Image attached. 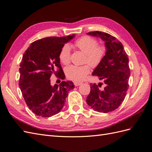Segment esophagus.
I'll list each match as a JSON object with an SVG mask.
<instances>
[{"instance_id":"34e87169","label":"esophagus","mask_w":152,"mask_h":152,"mask_svg":"<svg viewBox=\"0 0 152 152\" xmlns=\"http://www.w3.org/2000/svg\"><path fill=\"white\" fill-rule=\"evenodd\" d=\"M81 84H82V83H79V82H76V81H75V82H74V85H75V86H79V85H80Z\"/></svg>"}]
</instances>
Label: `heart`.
I'll return each mask as SVG.
<instances>
[{
	"label": "heart",
	"instance_id": "obj_1",
	"mask_svg": "<svg viewBox=\"0 0 152 152\" xmlns=\"http://www.w3.org/2000/svg\"><path fill=\"white\" fill-rule=\"evenodd\" d=\"M97 40L90 36H83L77 39L75 46L85 53L84 62H88L92 67H96L104 58L106 48L103 44H98ZM58 58L63 64L68 65L71 61V50L68 44H64L58 53ZM90 72L88 64L83 66H69L66 69V74L69 79L81 81L86 78Z\"/></svg>",
	"mask_w": 152,
	"mask_h": 152
}]
</instances>
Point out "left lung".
<instances>
[{
    "label": "left lung",
    "mask_w": 152,
    "mask_h": 152,
    "mask_svg": "<svg viewBox=\"0 0 152 152\" xmlns=\"http://www.w3.org/2000/svg\"><path fill=\"white\" fill-rule=\"evenodd\" d=\"M87 34L99 37L104 40L106 53L92 74L104 80L106 87L100 90L101 83L99 85L90 84V93L86 98V102L97 112H112L119 108L126 95L130 75L128 57L123 44L115 37L99 31H90Z\"/></svg>",
    "instance_id": "1"
}]
</instances>
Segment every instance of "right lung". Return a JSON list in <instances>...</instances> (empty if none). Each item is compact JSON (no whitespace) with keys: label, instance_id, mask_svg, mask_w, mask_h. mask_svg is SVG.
<instances>
[{"label":"right lung","instance_id":"1","mask_svg":"<svg viewBox=\"0 0 152 152\" xmlns=\"http://www.w3.org/2000/svg\"><path fill=\"white\" fill-rule=\"evenodd\" d=\"M74 36L43 38L32 42L25 51L20 64L18 84L29 109L37 115L50 117L58 113L69 91L74 88L72 81H62L52 86L50 79L53 75L64 79L58 53Z\"/></svg>","mask_w":152,"mask_h":152}]
</instances>
